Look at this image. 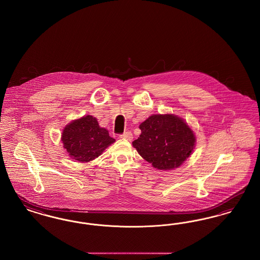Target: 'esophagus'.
Returning a JSON list of instances; mask_svg holds the SVG:
<instances>
[{
    "instance_id": "obj_1",
    "label": "esophagus",
    "mask_w": 260,
    "mask_h": 260,
    "mask_svg": "<svg viewBox=\"0 0 260 260\" xmlns=\"http://www.w3.org/2000/svg\"><path fill=\"white\" fill-rule=\"evenodd\" d=\"M121 138L123 139H126V140H132L133 139V134L131 132H124L123 135L120 136Z\"/></svg>"
}]
</instances>
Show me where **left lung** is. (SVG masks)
I'll list each match as a JSON object with an SVG mask.
<instances>
[{
  "instance_id": "obj_1",
  "label": "left lung",
  "mask_w": 260,
  "mask_h": 260,
  "mask_svg": "<svg viewBox=\"0 0 260 260\" xmlns=\"http://www.w3.org/2000/svg\"><path fill=\"white\" fill-rule=\"evenodd\" d=\"M139 128L141 135L133 146L155 169L167 171L180 167L195 147L193 131L173 114L152 115Z\"/></svg>"
}]
</instances>
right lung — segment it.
<instances>
[{"label":"right lung","mask_w":260,"mask_h":260,"mask_svg":"<svg viewBox=\"0 0 260 260\" xmlns=\"http://www.w3.org/2000/svg\"><path fill=\"white\" fill-rule=\"evenodd\" d=\"M61 141L73 160L89 161L101 155L115 139L109 136L106 128L99 126L96 118L87 115L63 128Z\"/></svg>","instance_id":"add662e5"}]
</instances>
